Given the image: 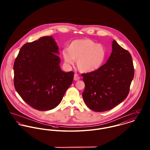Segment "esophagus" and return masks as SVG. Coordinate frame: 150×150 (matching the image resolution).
Here are the masks:
<instances>
[{
  "instance_id": "1",
  "label": "esophagus",
  "mask_w": 150,
  "mask_h": 150,
  "mask_svg": "<svg viewBox=\"0 0 150 150\" xmlns=\"http://www.w3.org/2000/svg\"><path fill=\"white\" fill-rule=\"evenodd\" d=\"M80 76H79L78 74H75L74 75V80L77 81V80H80Z\"/></svg>"
}]
</instances>
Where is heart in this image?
Instances as JSON below:
<instances>
[{
    "label": "heart",
    "mask_w": 150,
    "mask_h": 150,
    "mask_svg": "<svg viewBox=\"0 0 150 150\" xmlns=\"http://www.w3.org/2000/svg\"><path fill=\"white\" fill-rule=\"evenodd\" d=\"M64 62L77 66L82 73H91L98 70L103 64L106 51L105 47L90 39H78L73 41L62 53Z\"/></svg>",
    "instance_id": "obj_1"
}]
</instances>
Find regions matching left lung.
<instances>
[{"mask_svg": "<svg viewBox=\"0 0 150 150\" xmlns=\"http://www.w3.org/2000/svg\"><path fill=\"white\" fill-rule=\"evenodd\" d=\"M107 62L98 70L83 74L85 89L83 99L90 109L97 112L109 110L127 97L134 77V67L128 51L114 40Z\"/></svg>", "mask_w": 150, "mask_h": 150, "instance_id": "obj_1", "label": "left lung"}]
</instances>
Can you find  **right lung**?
<instances>
[{"label": "right lung", "mask_w": 150, "mask_h": 150, "mask_svg": "<svg viewBox=\"0 0 150 150\" xmlns=\"http://www.w3.org/2000/svg\"><path fill=\"white\" fill-rule=\"evenodd\" d=\"M59 48L52 36L25 44L14 64V84L31 107L47 111L57 107L71 85L74 73L60 67Z\"/></svg>", "instance_id": "right-lung-1"}]
</instances>
